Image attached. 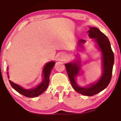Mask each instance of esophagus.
Returning <instances> with one entry per match:
<instances>
[{"label": "esophagus", "instance_id": "34e87169", "mask_svg": "<svg viewBox=\"0 0 121 121\" xmlns=\"http://www.w3.org/2000/svg\"><path fill=\"white\" fill-rule=\"evenodd\" d=\"M65 54H63V56H62V57H63V58H64V57H65Z\"/></svg>", "mask_w": 121, "mask_h": 121}]
</instances>
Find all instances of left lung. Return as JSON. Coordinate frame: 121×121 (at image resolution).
<instances>
[{"label":"left lung","instance_id":"obj_1","mask_svg":"<svg viewBox=\"0 0 121 121\" xmlns=\"http://www.w3.org/2000/svg\"><path fill=\"white\" fill-rule=\"evenodd\" d=\"M90 38H94L95 40L102 51L103 63V73L102 76L96 83L92 84L90 87H81L77 84L75 77L78 75L80 67L76 63L65 64L66 69L73 89L80 94L87 96H92L103 91L108 86L112 77V68L114 62V55L111 49L110 43L105 34L97 28H90L87 31ZM86 41L80 39L78 41V46H82Z\"/></svg>","mask_w":121,"mask_h":121}]
</instances>
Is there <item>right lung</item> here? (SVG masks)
Instances as JSON below:
<instances>
[{
    "label": "right lung",
    "instance_id": "add662e5",
    "mask_svg": "<svg viewBox=\"0 0 121 121\" xmlns=\"http://www.w3.org/2000/svg\"><path fill=\"white\" fill-rule=\"evenodd\" d=\"M54 65L55 62H53V61L48 62L46 65V66L44 67V69H43V75H44V79H43L41 84H39L35 89L31 90L24 89L22 87H21V86L18 85L12 82L11 80H9V81L12 87L16 91L21 93V95H24L26 97H29V98H32V97L39 96V95H41L48 88L49 82V75Z\"/></svg>",
    "mask_w": 121,
    "mask_h": 121
}]
</instances>
